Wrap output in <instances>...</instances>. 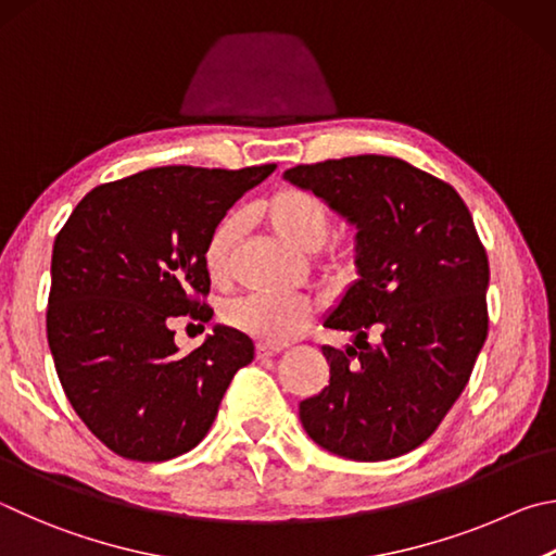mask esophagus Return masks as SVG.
<instances>
[{
    "mask_svg": "<svg viewBox=\"0 0 556 556\" xmlns=\"http://www.w3.org/2000/svg\"><path fill=\"white\" fill-rule=\"evenodd\" d=\"M280 354V346H273V344H256V358H270Z\"/></svg>",
    "mask_w": 556,
    "mask_h": 556,
    "instance_id": "1",
    "label": "esophagus"
}]
</instances>
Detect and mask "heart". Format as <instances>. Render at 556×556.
Returning <instances> with one entry per match:
<instances>
[{"label":"heart","instance_id":"obj_1","mask_svg":"<svg viewBox=\"0 0 556 556\" xmlns=\"http://www.w3.org/2000/svg\"><path fill=\"white\" fill-rule=\"evenodd\" d=\"M258 217L266 227L278 233L298 251H317L327 241L332 231V210L319 198L317 192L307 188H280L263 200L258 207ZM241 237V222L237 214L224 217L204 243V270L212 283H227L231 278L233 258H237ZM323 266L332 270L334 276H352L356 266V253L349 243H332L323 251ZM227 325L239 332L249 334L266 344H286L298 334H303L315 317V303L309 298H270V295H243L231 300L222 309Z\"/></svg>","mask_w":556,"mask_h":556}]
</instances>
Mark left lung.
I'll use <instances>...</instances> for the list:
<instances>
[{
	"label": "left lung",
	"mask_w": 556,
	"mask_h": 556,
	"mask_svg": "<svg viewBox=\"0 0 556 556\" xmlns=\"http://www.w3.org/2000/svg\"><path fill=\"white\" fill-rule=\"evenodd\" d=\"M286 180L356 224L362 276L325 319L354 346H323L329 386L300 403V420L327 452L395 459L440 427L489 334V256L471 212L450 182L393 155L295 165Z\"/></svg>",
	"instance_id": "1"
}]
</instances>
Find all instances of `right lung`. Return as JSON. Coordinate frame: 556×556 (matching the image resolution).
Listing matches in <instances>:
<instances>
[{
    "mask_svg": "<svg viewBox=\"0 0 556 556\" xmlns=\"http://www.w3.org/2000/svg\"><path fill=\"white\" fill-rule=\"evenodd\" d=\"M273 170H141L97 185L58 231L48 346L77 417L124 459L165 462L198 446L233 374L251 364L253 342L229 327L180 356L170 323L212 317L204 243Z\"/></svg>",
    "mask_w": 556,
    "mask_h": 556,
    "instance_id": "add662e5",
    "label": "right lung"
}]
</instances>
